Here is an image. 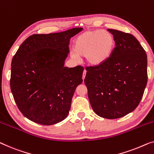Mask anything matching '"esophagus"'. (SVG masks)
I'll list each match as a JSON object with an SVG mask.
<instances>
[{
  "label": "esophagus",
  "instance_id": "esophagus-1",
  "mask_svg": "<svg viewBox=\"0 0 154 154\" xmlns=\"http://www.w3.org/2000/svg\"><path fill=\"white\" fill-rule=\"evenodd\" d=\"M86 73H87V71L86 70H84L83 71V73H82V80H84L85 78Z\"/></svg>",
  "mask_w": 154,
  "mask_h": 154
}]
</instances>
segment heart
<instances>
[{
    "instance_id": "heart-1",
    "label": "heart",
    "mask_w": 154,
    "mask_h": 154,
    "mask_svg": "<svg viewBox=\"0 0 154 154\" xmlns=\"http://www.w3.org/2000/svg\"><path fill=\"white\" fill-rule=\"evenodd\" d=\"M115 44L114 37L108 31H85L75 39L74 51L71 53V56L75 60L85 57L89 64L99 65L110 57Z\"/></svg>"
}]
</instances>
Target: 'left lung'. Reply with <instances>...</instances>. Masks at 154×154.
Here are the masks:
<instances>
[{
    "mask_svg": "<svg viewBox=\"0 0 154 154\" xmlns=\"http://www.w3.org/2000/svg\"><path fill=\"white\" fill-rule=\"evenodd\" d=\"M115 47L106 62L86 66L85 84L97 115L117 119L135 110L147 83V57L133 35L108 29Z\"/></svg>",
    "mask_w": 154,
    "mask_h": 154,
    "instance_id": "obj_1",
    "label": "left lung"
}]
</instances>
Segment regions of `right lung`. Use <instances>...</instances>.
Here are the masks:
<instances>
[{"label":"right lung","mask_w":154,"mask_h":154,"mask_svg":"<svg viewBox=\"0 0 154 154\" xmlns=\"http://www.w3.org/2000/svg\"><path fill=\"white\" fill-rule=\"evenodd\" d=\"M82 30L35 34L21 44L11 64L10 88L18 108L26 118L52 125L67 117L84 68L64 66L69 39Z\"/></svg>","instance_id":"1"}]
</instances>
